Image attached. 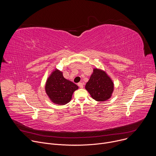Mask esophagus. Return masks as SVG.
<instances>
[{"label":"esophagus","instance_id":"esophagus-1","mask_svg":"<svg viewBox=\"0 0 156 156\" xmlns=\"http://www.w3.org/2000/svg\"><path fill=\"white\" fill-rule=\"evenodd\" d=\"M78 86L80 87V88H83V84L82 83H78Z\"/></svg>","mask_w":156,"mask_h":156}]
</instances>
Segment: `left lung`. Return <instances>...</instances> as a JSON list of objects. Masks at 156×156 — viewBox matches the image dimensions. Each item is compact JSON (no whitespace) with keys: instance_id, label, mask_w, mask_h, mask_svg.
Segmentation results:
<instances>
[{"instance_id":"8db88e82","label":"left lung","mask_w":156,"mask_h":156,"mask_svg":"<svg viewBox=\"0 0 156 156\" xmlns=\"http://www.w3.org/2000/svg\"><path fill=\"white\" fill-rule=\"evenodd\" d=\"M85 87L94 99L105 101L112 95L114 83L104 72L96 69L93 70Z\"/></svg>"}]
</instances>
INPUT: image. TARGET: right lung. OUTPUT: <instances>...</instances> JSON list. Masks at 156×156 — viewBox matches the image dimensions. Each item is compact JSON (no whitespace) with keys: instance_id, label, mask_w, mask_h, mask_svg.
Wrapping results in <instances>:
<instances>
[{"instance_id":"add662e5","label":"right lung","mask_w":156,"mask_h":156,"mask_svg":"<svg viewBox=\"0 0 156 156\" xmlns=\"http://www.w3.org/2000/svg\"><path fill=\"white\" fill-rule=\"evenodd\" d=\"M78 88L77 85L64 78L62 73L56 70L48 79L46 91L54 103L64 105L70 102L73 92Z\"/></svg>"}]
</instances>
